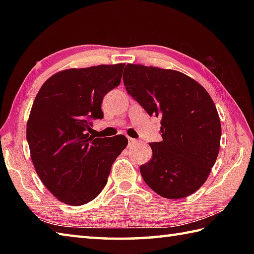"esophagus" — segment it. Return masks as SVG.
<instances>
[{
	"instance_id": "esophagus-1",
	"label": "esophagus",
	"mask_w": 254,
	"mask_h": 254,
	"mask_svg": "<svg viewBox=\"0 0 254 254\" xmlns=\"http://www.w3.org/2000/svg\"><path fill=\"white\" fill-rule=\"evenodd\" d=\"M137 143V141L135 138H132V137H128L127 138V144H128V146H132V145H134V144H136Z\"/></svg>"
}]
</instances>
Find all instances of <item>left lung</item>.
I'll return each mask as SVG.
<instances>
[{
	"label": "left lung",
	"mask_w": 254,
	"mask_h": 254,
	"mask_svg": "<svg viewBox=\"0 0 254 254\" xmlns=\"http://www.w3.org/2000/svg\"><path fill=\"white\" fill-rule=\"evenodd\" d=\"M123 83L149 116L161 117L163 141L149 144L153 157L139 167L145 183L166 198L191 195L219 153L222 127L214 101L203 86L172 69L127 64Z\"/></svg>",
	"instance_id": "left-lung-1"
}]
</instances>
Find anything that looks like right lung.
Instances as JSON below:
<instances>
[{
    "mask_svg": "<svg viewBox=\"0 0 254 254\" xmlns=\"http://www.w3.org/2000/svg\"><path fill=\"white\" fill-rule=\"evenodd\" d=\"M124 64L69 68L41 86L32 105L26 137L40 180L61 202L78 206L105 188L116 158L127 147L124 135H89L101 102L121 82Z\"/></svg>",
    "mask_w": 254,
    "mask_h": 254,
    "instance_id": "add662e5",
    "label": "right lung"
}]
</instances>
